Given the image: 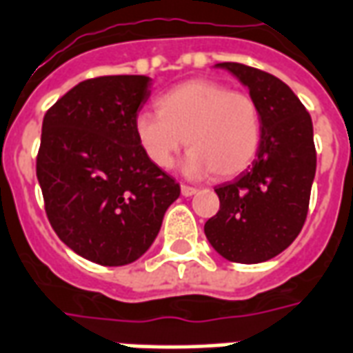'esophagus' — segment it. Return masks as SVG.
<instances>
[{
	"label": "esophagus",
	"mask_w": 353,
	"mask_h": 353,
	"mask_svg": "<svg viewBox=\"0 0 353 353\" xmlns=\"http://www.w3.org/2000/svg\"><path fill=\"white\" fill-rule=\"evenodd\" d=\"M198 192V188L188 187V185H181V194L183 196H194Z\"/></svg>",
	"instance_id": "obj_1"
}]
</instances>
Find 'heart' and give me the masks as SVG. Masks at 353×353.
<instances>
[{"mask_svg":"<svg viewBox=\"0 0 353 353\" xmlns=\"http://www.w3.org/2000/svg\"><path fill=\"white\" fill-rule=\"evenodd\" d=\"M157 114L142 111L134 134L153 166L166 170L177 152L190 150L183 168L188 176L211 172L233 177L254 163L261 144V112L255 99L219 81L192 79L155 101Z\"/></svg>","mask_w":353,"mask_h":353,"instance_id":"obj_1","label":"heart"}]
</instances>
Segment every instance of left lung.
<instances>
[{
  "instance_id": "left-lung-1",
  "label": "left lung",
  "mask_w": 353,
  "mask_h": 353,
  "mask_svg": "<svg viewBox=\"0 0 353 353\" xmlns=\"http://www.w3.org/2000/svg\"><path fill=\"white\" fill-rule=\"evenodd\" d=\"M261 112V144L252 168L214 188L219 212L205 236L233 263H263L289 248L302 231L316 172L313 122L302 101L276 75L241 63H220Z\"/></svg>"
}]
</instances>
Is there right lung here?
<instances>
[{"mask_svg":"<svg viewBox=\"0 0 353 353\" xmlns=\"http://www.w3.org/2000/svg\"><path fill=\"white\" fill-rule=\"evenodd\" d=\"M146 75L81 81L42 122L37 177L59 239L85 259L122 266L146 254L179 183L153 166L134 134Z\"/></svg>","mask_w":353,"mask_h":353,"instance_id":"right-lung-1","label":"right lung"}]
</instances>
